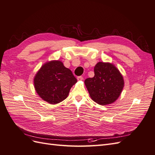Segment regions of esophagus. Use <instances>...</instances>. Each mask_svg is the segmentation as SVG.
<instances>
[{
	"mask_svg": "<svg viewBox=\"0 0 155 155\" xmlns=\"http://www.w3.org/2000/svg\"><path fill=\"white\" fill-rule=\"evenodd\" d=\"M77 79H78V80H79V81H82L83 79V78L82 76H79V77L77 78Z\"/></svg>",
	"mask_w": 155,
	"mask_h": 155,
	"instance_id": "34e87169",
	"label": "esophagus"
}]
</instances>
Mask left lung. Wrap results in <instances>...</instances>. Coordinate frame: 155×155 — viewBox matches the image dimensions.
Returning a JSON list of instances; mask_svg holds the SVG:
<instances>
[{
    "label": "left lung",
    "instance_id": "obj_1",
    "mask_svg": "<svg viewBox=\"0 0 155 155\" xmlns=\"http://www.w3.org/2000/svg\"><path fill=\"white\" fill-rule=\"evenodd\" d=\"M85 84L92 99L98 104L106 105L118 99L124 81L113 64L99 62L94 67V76L86 79Z\"/></svg>",
    "mask_w": 155,
    "mask_h": 155
}]
</instances>
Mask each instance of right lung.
Here are the masks:
<instances>
[{"mask_svg":"<svg viewBox=\"0 0 155 155\" xmlns=\"http://www.w3.org/2000/svg\"><path fill=\"white\" fill-rule=\"evenodd\" d=\"M77 82L71 70L59 61L46 63L34 78V85L39 96L51 104H55L67 97L70 88Z\"/></svg>","mask_w":155,"mask_h":155,"instance_id":"right-lung-1","label":"right lung"}]
</instances>
